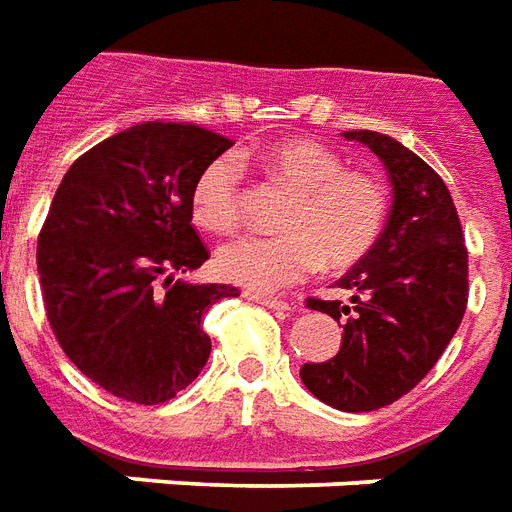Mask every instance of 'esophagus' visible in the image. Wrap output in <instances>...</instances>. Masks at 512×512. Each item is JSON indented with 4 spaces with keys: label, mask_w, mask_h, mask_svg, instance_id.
<instances>
[{
    "label": "esophagus",
    "mask_w": 512,
    "mask_h": 512,
    "mask_svg": "<svg viewBox=\"0 0 512 512\" xmlns=\"http://www.w3.org/2000/svg\"><path fill=\"white\" fill-rule=\"evenodd\" d=\"M244 298L255 301V304L268 306V309H274V312H290V309H293V304L285 301V298H274V295H266V293H252V290H246Z\"/></svg>",
    "instance_id": "1"
}]
</instances>
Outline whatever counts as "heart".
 Masks as SVG:
<instances>
[{"label": "heart", "instance_id": "1", "mask_svg": "<svg viewBox=\"0 0 512 512\" xmlns=\"http://www.w3.org/2000/svg\"><path fill=\"white\" fill-rule=\"evenodd\" d=\"M260 168L295 189L282 236H241L217 249V271L227 282L274 293L301 282L323 260L352 266L377 244L388 198L372 173L347 170L339 151L312 138H282L257 151ZM192 219L211 233H227L241 219L238 165L233 157L208 162L192 187Z\"/></svg>", "mask_w": 512, "mask_h": 512}]
</instances>
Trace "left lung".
<instances>
[{"label": "left lung", "mask_w": 512, "mask_h": 512, "mask_svg": "<svg viewBox=\"0 0 512 512\" xmlns=\"http://www.w3.org/2000/svg\"><path fill=\"white\" fill-rule=\"evenodd\" d=\"M342 135L380 157L393 200L377 244L333 285L347 301H309L344 333L333 358L301 366V380L333 410L372 412L410 393L458 331L467 246L445 181L415 151L382 132Z\"/></svg>", "instance_id": "1"}]
</instances>
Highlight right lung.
<instances>
[{
	"label": "right lung",
	"instance_id": "1",
	"mask_svg": "<svg viewBox=\"0 0 512 512\" xmlns=\"http://www.w3.org/2000/svg\"><path fill=\"white\" fill-rule=\"evenodd\" d=\"M230 140L184 121H143L75 160L37 241L48 323L64 355L119 399L162 404L195 380L203 314L230 285L184 276L208 260L192 187Z\"/></svg>",
	"mask_w": 512,
	"mask_h": 512
}]
</instances>
